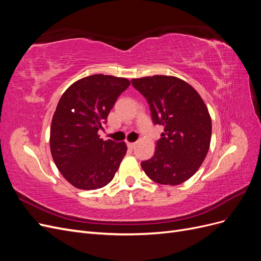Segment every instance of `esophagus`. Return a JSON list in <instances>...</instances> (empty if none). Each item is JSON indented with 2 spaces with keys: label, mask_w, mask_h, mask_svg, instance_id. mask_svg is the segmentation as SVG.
Instances as JSON below:
<instances>
[{
  "label": "esophagus",
  "mask_w": 261,
  "mask_h": 261,
  "mask_svg": "<svg viewBox=\"0 0 261 261\" xmlns=\"http://www.w3.org/2000/svg\"><path fill=\"white\" fill-rule=\"evenodd\" d=\"M127 148L129 150H133L134 148H135V143H127Z\"/></svg>",
  "instance_id": "esophagus-1"
}]
</instances>
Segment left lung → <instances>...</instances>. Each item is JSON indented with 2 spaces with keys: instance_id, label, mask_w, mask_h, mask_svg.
Listing matches in <instances>:
<instances>
[{
  "instance_id": "8db88e82",
  "label": "left lung",
  "mask_w": 261,
  "mask_h": 261,
  "mask_svg": "<svg viewBox=\"0 0 261 261\" xmlns=\"http://www.w3.org/2000/svg\"><path fill=\"white\" fill-rule=\"evenodd\" d=\"M132 84L147 99L152 121L164 132L151 159L141 168L155 183L178 185L198 171L211 140V117L193 87L174 76L134 78Z\"/></svg>"
}]
</instances>
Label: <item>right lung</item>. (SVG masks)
I'll return each instance as SVG.
<instances>
[{
    "mask_svg": "<svg viewBox=\"0 0 261 261\" xmlns=\"http://www.w3.org/2000/svg\"><path fill=\"white\" fill-rule=\"evenodd\" d=\"M130 82L91 75L70 85L53 114L50 149L55 165L74 187L89 191L108 185L127 151L124 141L98 135L117 97Z\"/></svg>",
    "mask_w": 261,
    "mask_h": 261,
    "instance_id": "add662e5",
    "label": "right lung"
}]
</instances>
